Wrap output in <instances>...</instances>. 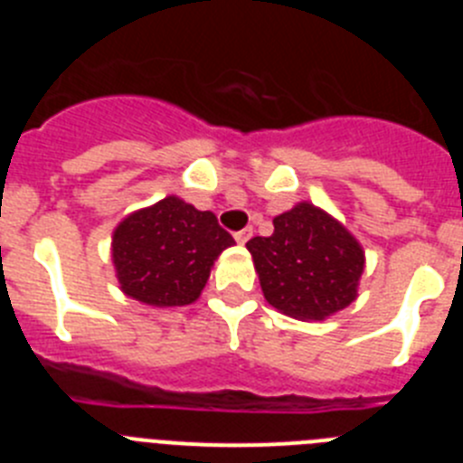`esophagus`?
<instances>
[{
    "label": "esophagus",
    "instance_id": "obj_1",
    "mask_svg": "<svg viewBox=\"0 0 463 463\" xmlns=\"http://www.w3.org/2000/svg\"><path fill=\"white\" fill-rule=\"evenodd\" d=\"M250 236H252V229L248 227V229H241V232H236V234H234V239L239 241L241 245H243V243H248V239H250Z\"/></svg>",
    "mask_w": 463,
    "mask_h": 463
}]
</instances>
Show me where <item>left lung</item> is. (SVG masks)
<instances>
[{
    "mask_svg": "<svg viewBox=\"0 0 463 463\" xmlns=\"http://www.w3.org/2000/svg\"><path fill=\"white\" fill-rule=\"evenodd\" d=\"M264 298L294 320H326L357 298L364 248L343 222L310 202L273 218L271 236L245 243Z\"/></svg>",
    "mask_w": 463,
    "mask_h": 463,
    "instance_id": "left-lung-1",
    "label": "left lung"
}]
</instances>
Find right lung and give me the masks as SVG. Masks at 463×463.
<instances>
[{"instance_id":"right-lung-1","label":"right lung","mask_w":463,"mask_h":463,"mask_svg":"<svg viewBox=\"0 0 463 463\" xmlns=\"http://www.w3.org/2000/svg\"><path fill=\"white\" fill-rule=\"evenodd\" d=\"M234 239L211 211H196L181 196L129 213L110 241L120 289L155 308L194 304L211 269Z\"/></svg>"}]
</instances>
